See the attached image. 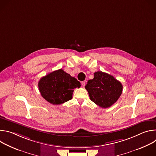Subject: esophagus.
<instances>
[{"mask_svg":"<svg viewBox=\"0 0 156 156\" xmlns=\"http://www.w3.org/2000/svg\"><path fill=\"white\" fill-rule=\"evenodd\" d=\"M81 84H82V86L84 87V86H85V84H86V81H81Z\"/></svg>","mask_w":156,"mask_h":156,"instance_id":"obj_1","label":"esophagus"}]
</instances>
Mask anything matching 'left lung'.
I'll return each mask as SVG.
<instances>
[{
	"label": "left lung",
	"instance_id": "left-lung-1",
	"mask_svg": "<svg viewBox=\"0 0 156 156\" xmlns=\"http://www.w3.org/2000/svg\"><path fill=\"white\" fill-rule=\"evenodd\" d=\"M90 99L102 108H108L117 102L122 93L123 86L113 76L101 71L85 86Z\"/></svg>",
	"mask_w": 156,
	"mask_h": 156
}]
</instances>
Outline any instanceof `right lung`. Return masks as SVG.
<instances>
[{
	"mask_svg": "<svg viewBox=\"0 0 156 156\" xmlns=\"http://www.w3.org/2000/svg\"><path fill=\"white\" fill-rule=\"evenodd\" d=\"M81 83L62 69L54 71L42 77L38 83L41 96L49 103L60 105L72 99L74 89Z\"/></svg>",
	"mask_w": 156,
	"mask_h": 156,
	"instance_id": "right-lung-1",
	"label": "right lung"
}]
</instances>
